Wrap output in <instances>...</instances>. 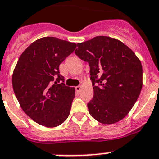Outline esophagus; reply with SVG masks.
Here are the masks:
<instances>
[{
    "label": "esophagus",
    "instance_id": "esophagus-1",
    "mask_svg": "<svg viewBox=\"0 0 159 159\" xmlns=\"http://www.w3.org/2000/svg\"><path fill=\"white\" fill-rule=\"evenodd\" d=\"M81 89H82V86H76V87H75V90H76V91H77V92H79V91H81Z\"/></svg>",
    "mask_w": 159,
    "mask_h": 159
}]
</instances>
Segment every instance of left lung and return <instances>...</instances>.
<instances>
[{"label": "left lung", "instance_id": "1", "mask_svg": "<svg viewBox=\"0 0 159 159\" xmlns=\"http://www.w3.org/2000/svg\"><path fill=\"white\" fill-rule=\"evenodd\" d=\"M77 46L75 54L90 66L94 96L87 104L89 113L103 124L119 122L128 114L141 91L140 60L124 43L105 36Z\"/></svg>", "mask_w": 159, "mask_h": 159}]
</instances>
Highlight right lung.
I'll use <instances>...</instances> for the list:
<instances>
[{
    "mask_svg": "<svg viewBox=\"0 0 159 159\" xmlns=\"http://www.w3.org/2000/svg\"><path fill=\"white\" fill-rule=\"evenodd\" d=\"M76 46L56 37H42L31 44L17 62L13 90L24 113L38 124L59 126L70 113L75 89L64 85L59 64Z\"/></svg>",
    "mask_w": 159,
    "mask_h": 159,
    "instance_id": "obj_1",
    "label": "right lung"
}]
</instances>
